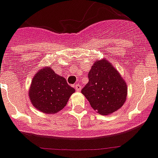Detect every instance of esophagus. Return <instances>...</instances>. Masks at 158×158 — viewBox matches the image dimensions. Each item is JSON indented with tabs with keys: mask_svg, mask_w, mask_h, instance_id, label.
<instances>
[{
	"mask_svg": "<svg viewBox=\"0 0 158 158\" xmlns=\"http://www.w3.org/2000/svg\"><path fill=\"white\" fill-rule=\"evenodd\" d=\"M75 88H76V91L79 92V91L81 90V89H82V86H81V85H79V84L78 83V84H76V86H75Z\"/></svg>",
	"mask_w": 158,
	"mask_h": 158,
	"instance_id": "34e87169",
	"label": "esophagus"
}]
</instances>
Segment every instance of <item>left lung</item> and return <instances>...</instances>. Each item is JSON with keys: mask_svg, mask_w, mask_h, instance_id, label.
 <instances>
[{"mask_svg": "<svg viewBox=\"0 0 158 158\" xmlns=\"http://www.w3.org/2000/svg\"><path fill=\"white\" fill-rule=\"evenodd\" d=\"M88 78L89 82L81 92L94 110L107 115L122 107L127 97V85L111 63L105 59L96 61Z\"/></svg>", "mask_w": 158, "mask_h": 158, "instance_id": "left-lung-1", "label": "left lung"}]
</instances>
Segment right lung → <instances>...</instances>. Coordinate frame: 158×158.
I'll return each mask as SVG.
<instances>
[{"mask_svg": "<svg viewBox=\"0 0 158 158\" xmlns=\"http://www.w3.org/2000/svg\"><path fill=\"white\" fill-rule=\"evenodd\" d=\"M75 93L64 77L57 75L50 67L38 71L32 80L29 96L33 107L45 114H56L66 106Z\"/></svg>", "mask_w": 158, "mask_h": 158, "instance_id": "right-lung-1", "label": "right lung"}]
</instances>
